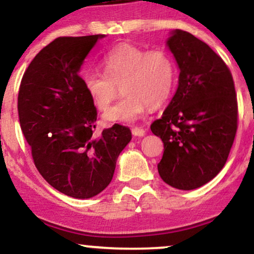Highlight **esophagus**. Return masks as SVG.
<instances>
[{"instance_id":"1","label":"esophagus","mask_w":254,"mask_h":254,"mask_svg":"<svg viewBox=\"0 0 254 254\" xmlns=\"http://www.w3.org/2000/svg\"><path fill=\"white\" fill-rule=\"evenodd\" d=\"M145 129L141 127H134L132 128V134L135 136H144L145 135Z\"/></svg>"}]
</instances>
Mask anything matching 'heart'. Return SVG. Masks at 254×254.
I'll list each match as a JSON object with an SVG mask.
<instances>
[{"label":"heart","instance_id":"obj_1","mask_svg":"<svg viewBox=\"0 0 254 254\" xmlns=\"http://www.w3.org/2000/svg\"><path fill=\"white\" fill-rule=\"evenodd\" d=\"M104 72L92 68L83 74V85L100 110H107L121 91L125 97L103 115L106 122H132L147 107L168 100L176 82V64L164 50L146 51L122 44L104 55Z\"/></svg>","mask_w":254,"mask_h":254}]
</instances>
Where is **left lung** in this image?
<instances>
[{"instance_id":"obj_1","label":"left lung","mask_w":254,"mask_h":254,"mask_svg":"<svg viewBox=\"0 0 254 254\" xmlns=\"http://www.w3.org/2000/svg\"><path fill=\"white\" fill-rule=\"evenodd\" d=\"M168 46L180 67L178 88L151 130L164 144L158 172L169 186L192 190L225 166L238 128L234 80L207 44L176 29Z\"/></svg>"}]
</instances>
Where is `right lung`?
<instances>
[{"label": "right lung", "instance_id": "obj_1", "mask_svg": "<svg viewBox=\"0 0 254 254\" xmlns=\"http://www.w3.org/2000/svg\"><path fill=\"white\" fill-rule=\"evenodd\" d=\"M103 37L55 39L28 65L17 96L21 130L38 171L74 198L94 197L109 186L119 154L132 139L129 128L118 124L94 135L97 110L79 68Z\"/></svg>", "mask_w": 254, "mask_h": 254}]
</instances>
